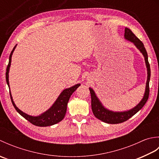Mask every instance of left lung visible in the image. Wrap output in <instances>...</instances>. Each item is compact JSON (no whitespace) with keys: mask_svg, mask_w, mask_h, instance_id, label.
Masks as SVG:
<instances>
[{"mask_svg":"<svg viewBox=\"0 0 159 159\" xmlns=\"http://www.w3.org/2000/svg\"><path fill=\"white\" fill-rule=\"evenodd\" d=\"M124 38L134 43L137 48L139 50V51L143 54L145 59V62L147 67L148 71V78L146 87V92H145L143 98L141 102L129 111H123V112H114V111L108 110L106 108H104L102 104L100 102L99 99L98 98L94 91L89 88L91 98H92V109L94 116L98 119L104 121L107 124H120L122 123L124 121H126L128 119H130L131 117H133L134 114H136L138 111L142 109L143 107L146 103L147 100L149 97L150 88H149V82L150 79V67L149 62H148V53L146 48H145L143 43L142 42L140 41V39L136 37V35L130 31V29L128 28H125Z\"/></svg>","mask_w":159,"mask_h":159,"instance_id":"obj_1","label":"left lung"}]
</instances>
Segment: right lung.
Instances as JSON below:
<instances>
[{"label": "right lung", "mask_w": 159, "mask_h": 159, "mask_svg": "<svg viewBox=\"0 0 159 159\" xmlns=\"http://www.w3.org/2000/svg\"><path fill=\"white\" fill-rule=\"evenodd\" d=\"M16 47V45L14 46V48H13L11 54H10L9 63H8L7 67L6 81H7V83L9 87V71L10 66H11V56L13 51H14ZM80 85V84H76V85L70 87V88L64 89L63 92L61 93L59 96L57 98V100L55 101V103L52 104V106L50 107L48 111H46V112L41 114L39 116H29V115L26 114L25 113L22 112V111H20L18 108L16 106L14 102H13L11 92H9V93H10V96H11V102L13 104V105L14 107L16 110L18 111V113L19 114L21 115V116L23 117H25L26 120H28L29 122H31L32 124L35 125V126L43 127V126H52V125H54L59 122V121H61L63 119L64 117L66 116L67 102H68L70 98L71 95L75 92V90Z\"/></svg>", "instance_id": "add662e5"}]
</instances>
